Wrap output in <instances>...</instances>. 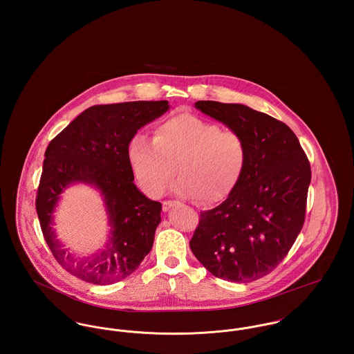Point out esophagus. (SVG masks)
Returning a JSON list of instances; mask_svg holds the SVG:
<instances>
[{"mask_svg":"<svg viewBox=\"0 0 354 354\" xmlns=\"http://www.w3.org/2000/svg\"><path fill=\"white\" fill-rule=\"evenodd\" d=\"M176 204H177L176 201H165V202H162V208H163V211H167L169 208H171Z\"/></svg>","mask_w":354,"mask_h":354,"instance_id":"obj_1","label":"esophagus"}]
</instances>
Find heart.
Here are the masks:
<instances>
[{
  "label": "heart",
  "mask_w": 354,
  "mask_h": 354,
  "mask_svg": "<svg viewBox=\"0 0 354 354\" xmlns=\"http://www.w3.org/2000/svg\"><path fill=\"white\" fill-rule=\"evenodd\" d=\"M128 158L147 195L159 196L177 171L176 194L212 204L236 188L247 165L248 147L239 132L222 131L214 122L184 113L160 121L153 139L135 136Z\"/></svg>",
  "instance_id": "b5f03b06"
}]
</instances>
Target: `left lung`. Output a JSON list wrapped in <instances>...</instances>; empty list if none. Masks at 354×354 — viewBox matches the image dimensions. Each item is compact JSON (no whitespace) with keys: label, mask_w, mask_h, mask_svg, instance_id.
<instances>
[{"label":"left lung","mask_w":354,"mask_h":354,"mask_svg":"<svg viewBox=\"0 0 354 354\" xmlns=\"http://www.w3.org/2000/svg\"><path fill=\"white\" fill-rule=\"evenodd\" d=\"M195 106L239 132L248 158L227 199L201 212L189 247L216 278L252 282L283 260L303 229L309 160L295 132L266 113L240 103Z\"/></svg>","instance_id":"1"}]
</instances>
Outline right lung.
<instances>
[{
    "label": "right lung",
    "instance_id": "obj_1",
    "mask_svg": "<svg viewBox=\"0 0 354 354\" xmlns=\"http://www.w3.org/2000/svg\"><path fill=\"white\" fill-rule=\"evenodd\" d=\"M169 107L167 101L91 106L49 143L37 212L53 256L82 281L94 285L118 282L151 251L162 204L150 201L133 184L128 150L136 132ZM76 182L95 186L109 215V240L102 252L88 258H76L64 249L52 229V212L60 194Z\"/></svg>",
    "mask_w": 354,
    "mask_h": 354
}]
</instances>
